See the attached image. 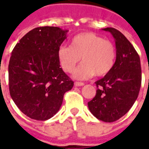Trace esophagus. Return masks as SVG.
Returning a JSON list of instances; mask_svg holds the SVG:
<instances>
[{
  "label": "esophagus",
  "mask_w": 149,
  "mask_h": 149,
  "mask_svg": "<svg viewBox=\"0 0 149 149\" xmlns=\"http://www.w3.org/2000/svg\"><path fill=\"white\" fill-rule=\"evenodd\" d=\"M74 85L76 86H84V83H82V82H75Z\"/></svg>",
  "instance_id": "esophagus-1"
}]
</instances>
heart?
I'll use <instances>...</instances> for the list:
<instances>
[{
  "label": "heart",
  "instance_id": "heart-1",
  "mask_svg": "<svg viewBox=\"0 0 149 149\" xmlns=\"http://www.w3.org/2000/svg\"><path fill=\"white\" fill-rule=\"evenodd\" d=\"M61 67L65 72H73L81 59L84 62L74 72L77 79L93 76L104 77L113 69L116 49L113 43L92 32L78 34L72 38L70 46L62 45L57 51Z\"/></svg>",
  "mask_w": 149,
  "mask_h": 149
}]
</instances>
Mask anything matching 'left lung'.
I'll list each match as a JSON object with an SVG mask.
<instances>
[{
    "label": "left lung",
    "instance_id": "obj_1",
    "mask_svg": "<svg viewBox=\"0 0 149 149\" xmlns=\"http://www.w3.org/2000/svg\"><path fill=\"white\" fill-rule=\"evenodd\" d=\"M103 30L111 32L115 39L116 61L113 69L96 82V96L88 102L93 116L104 122H113L132 108L139 96L141 84L140 57L132 43L113 28Z\"/></svg>",
    "mask_w": 149,
    "mask_h": 149
}]
</instances>
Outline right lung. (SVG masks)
Here are the masks:
<instances>
[{"instance_id": "1", "label": "right lung", "mask_w": 149, "mask_h": 149, "mask_svg": "<svg viewBox=\"0 0 149 149\" xmlns=\"http://www.w3.org/2000/svg\"><path fill=\"white\" fill-rule=\"evenodd\" d=\"M67 31L58 27H38L23 36L11 52L8 65L10 97L31 119L46 120L53 117L64 93L73 86L57 57Z\"/></svg>"}]
</instances>
